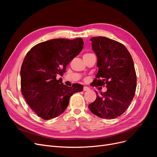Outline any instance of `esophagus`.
<instances>
[{"label":"esophagus","instance_id":"34e87169","mask_svg":"<svg viewBox=\"0 0 157 157\" xmlns=\"http://www.w3.org/2000/svg\"><path fill=\"white\" fill-rule=\"evenodd\" d=\"M83 90H84V91H88V90H90V88L87 86H84Z\"/></svg>","mask_w":157,"mask_h":157}]
</instances>
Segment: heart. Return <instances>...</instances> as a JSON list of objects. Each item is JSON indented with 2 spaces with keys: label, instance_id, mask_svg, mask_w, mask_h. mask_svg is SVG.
<instances>
[{
  "label": "heart",
  "instance_id": "1",
  "mask_svg": "<svg viewBox=\"0 0 157 157\" xmlns=\"http://www.w3.org/2000/svg\"><path fill=\"white\" fill-rule=\"evenodd\" d=\"M87 54H85V55H87Z\"/></svg>",
  "mask_w": 157,
  "mask_h": 157
}]
</instances>
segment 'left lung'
<instances>
[{
  "instance_id": "obj_1",
  "label": "left lung",
  "mask_w": 157,
  "mask_h": 157,
  "mask_svg": "<svg viewBox=\"0 0 157 157\" xmlns=\"http://www.w3.org/2000/svg\"><path fill=\"white\" fill-rule=\"evenodd\" d=\"M92 50L96 54L98 72L92 86H104L105 92L98 94L88 108L98 117L113 119L130 106L136 89L134 61L126 47L105 36L92 37Z\"/></svg>"
}]
</instances>
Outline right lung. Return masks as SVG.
<instances>
[{"instance_id":"1","label":"right lung","mask_w":157,"mask_h":157,"mask_svg":"<svg viewBox=\"0 0 157 157\" xmlns=\"http://www.w3.org/2000/svg\"><path fill=\"white\" fill-rule=\"evenodd\" d=\"M81 38L56 39L40 42L27 52L21 67V91L37 116L49 120L63 113L70 97L83 90L82 84L68 87L62 79L67 65L83 48Z\"/></svg>"}]
</instances>
